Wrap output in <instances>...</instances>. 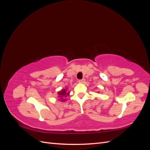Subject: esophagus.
I'll list each match as a JSON object with an SVG mask.
<instances>
[{"mask_svg":"<svg viewBox=\"0 0 150 150\" xmlns=\"http://www.w3.org/2000/svg\"><path fill=\"white\" fill-rule=\"evenodd\" d=\"M85 82V79H79V83H84Z\"/></svg>","mask_w":150,"mask_h":150,"instance_id":"esophagus-1","label":"esophagus"}]
</instances>
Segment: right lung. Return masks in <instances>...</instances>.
<instances>
[{"label":"right lung","mask_w":150,"mask_h":150,"mask_svg":"<svg viewBox=\"0 0 150 150\" xmlns=\"http://www.w3.org/2000/svg\"><path fill=\"white\" fill-rule=\"evenodd\" d=\"M58 95H59V97H60L61 99V101H65L66 99H63V98L64 97H67V96H69V92H67V89H62L61 91H59L57 93Z\"/></svg>","instance_id":"1"}]
</instances>
